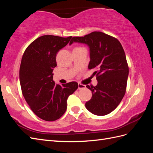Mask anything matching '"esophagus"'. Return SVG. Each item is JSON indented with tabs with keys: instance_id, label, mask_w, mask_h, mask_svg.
<instances>
[{
	"instance_id": "obj_1",
	"label": "esophagus",
	"mask_w": 153,
	"mask_h": 153,
	"mask_svg": "<svg viewBox=\"0 0 153 153\" xmlns=\"http://www.w3.org/2000/svg\"><path fill=\"white\" fill-rule=\"evenodd\" d=\"M85 85H83V84H78V89L79 90H81V89H85Z\"/></svg>"
}]
</instances>
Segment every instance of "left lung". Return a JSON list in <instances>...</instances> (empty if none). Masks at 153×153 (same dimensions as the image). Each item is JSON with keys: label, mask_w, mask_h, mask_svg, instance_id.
Returning a JSON list of instances; mask_svg holds the SVG:
<instances>
[{"label": "left lung", "mask_w": 153, "mask_h": 153, "mask_svg": "<svg viewBox=\"0 0 153 153\" xmlns=\"http://www.w3.org/2000/svg\"><path fill=\"white\" fill-rule=\"evenodd\" d=\"M74 42L89 47L88 68L97 70L93 74L98 84L86 86L92 95L85 107L94 115H107L117 108L126 92L129 68L124 49L117 39L101 32L73 37L69 45Z\"/></svg>", "instance_id": "obj_1"}]
</instances>
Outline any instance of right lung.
<instances>
[{
	"label": "right lung",
	"mask_w": 153,
	"mask_h": 153,
	"mask_svg": "<svg viewBox=\"0 0 153 153\" xmlns=\"http://www.w3.org/2000/svg\"><path fill=\"white\" fill-rule=\"evenodd\" d=\"M71 38L39 37L28 46L22 56L20 82L23 96L32 112L45 121H53L61 117L66 110L69 96L78 89L76 82L61 85L53 80L57 53Z\"/></svg>",
	"instance_id": "add662e5"
}]
</instances>
